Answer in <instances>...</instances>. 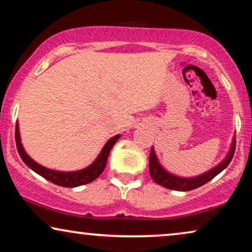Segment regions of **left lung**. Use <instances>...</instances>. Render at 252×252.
I'll return each mask as SVG.
<instances>
[{
	"mask_svg": "<svg viewBox=\"0 0 252 252\" xmlns=\"http://www.w3.org/2000/svg\"><path fill=\"white\" fill-rule=\"evenodd\" d=\"M235 136H234L232 146H230L229 153L227 154L225 159L221 163L217 165L216 167L211 168V170L205 172L201 175L194 178H181L178 175H174L167 172L165 168L161 166L158 158L155 154L154 148H151L150 150V156H149V171H150V177L153 178V180L156 184L163 186L165 188L171 189V190H178V191H188L196 189L201 186L205 185L206 182L212 180L216 175H218L220 172L228 166L230 160L233 159L234 151H235Z\"/></svg>",
	"mask_w": 252,
	"mask_h": 252,
	"instance_id": "left-lung-1",
	"label": "left lung"
}]
</instances>
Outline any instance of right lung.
I'll return each mask as SVG.
<instances>
[{"mask_svg": "<svg viewBox=\"0 0 252 252\" xmlns=\"http://www.w3.org/2000/svg\"><path fill=\"white\" fill-rule=\"evenodd\" d=\"M119 137L120 134L111 137V139L105 143V146L103 147L102 151L99 153L97 158L94 160V163L89 165V166L74 172H62L50 170V168H47L42 166V165L37 164L35 160H33L32 158L26 154V151L24 149L22 144V141H20L19 125L18 123L16 124V146L17 150H18L19 153V156L23 159L24 163H25L31 170L35 172V173L41 175V177H43L44 179H47L48 181L53 182L55 185L61 186V187H78V186L89 184V182L94 181L96 178H98L102 172L104 171L110 150L112 149V147L115 146Z\"/></svg>", "mask_w": 252, "mask_h": 252, "instance_id": "right-lung-1", "label": "right lung"}]
</instances>
